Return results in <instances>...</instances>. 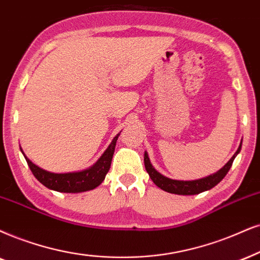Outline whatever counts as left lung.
Instances as JSON below:
<instances>
[{
  "instance_id": "1",
  "label": "left lung",
  "mask_w": 260,
  "mask_h": 260,
  "mask_svg": "<svg viewBox=\"0 0 260 260\" xmlns=\"http://www.w3.org/2000/svg\"><path fill=\"white\" fill-rule=\"evenodd\" d=\"M241 150V145L239 146V149L234 153V156L229 159V162L223 167L222 169H219L217 173L212 174L208 177H204L200 180H193V181H179V180H173L169 177L163 176L162 174H159L156 169L153 168L152 164H151L147 152L144 154V163H145V169L149 173V175L152 180L154 185L159 187L160 189L166 190V192L174 193V194H180V196H193L202 193L204 190L211 189L212 187H215L217 183H219L223 180V177L226 175V173L231 169L233 160L236 157V154Z\"/></svg>"
}]
</instances>
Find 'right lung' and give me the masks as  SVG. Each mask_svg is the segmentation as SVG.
I'll list each match as a JSON object with an SVG mask.
<instances>
[{
	"mask_svg": "<svg viewBox=\"0 0 260 260\" xmlns=\"http://www.w3.org/2000/svg\"><path fill=\"white\" fill-rule=\"evenodd\" d=\"M119 136L120 134H117L114 138L109 147L106 150V152L102 154V157L97 160V163L94 166L78 173L55 174L47 172V170L39 168V167L32 163L25 156L24 152H22V154L25 156L26 162H27L32 174H34L36 179L42 185H44L45 187H48V188L52 190H57V192L63 193L85 192V190L93 189L97 186H100L102 181L104 180V177H106L107 173L109 172L111 159H113V154L115 151V145H116V140Z\"/></svg>",
	"mask_w": 260,
	"mask_h": 260,
	"instance_id": "right-lung-1",
	"label": "right lung"
}]
</instances>
